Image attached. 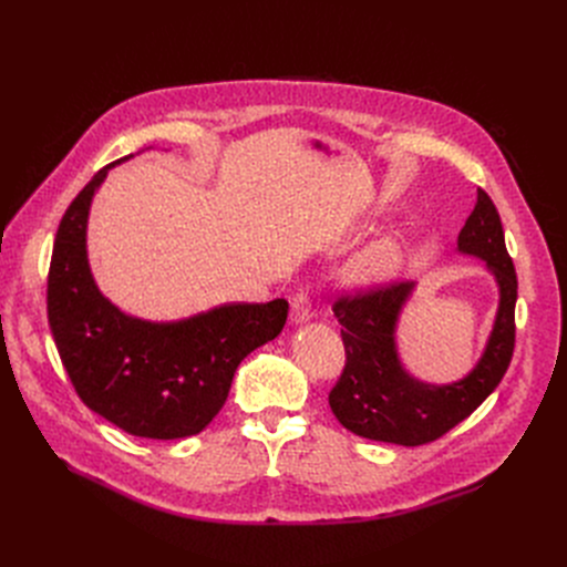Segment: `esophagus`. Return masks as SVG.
I'll list each match as a JSON object with an SVG mask.
<instances>
[{"label": "esophagus", "instance_id": "obj_1", "mask_svg": "<svg viewBox=\"0 0 567 567\" xmlns=\"http://www.w3.org/2000/svg\"><path fill=\"white\" fill-rule=\"evenodd\" d=\"M315 308H312V299L308 291H299L291 299V323H303L308 319H312Z\"/></svg>", "mask_w": 567, "mask_h": 567}]
</instances>
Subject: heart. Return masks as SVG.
Returning a JSON list of instances; mask_svg holds the SVG:
<instances>
[{"mask_svg":"<svg viewBox=\"0 0 567 567\" xmlns=\"http://www.w3.org/2000/svg\"><path fill=\"white\" fill-rule=\"evenodd\" d=\"M404 259V250L400 241L385 238L370 248H365L359 257L353 259L349 268V278L355 285H374L381 280H389L398 274V268Z\"/></svg>","mask_w":567,"mask_h":567,"instance_id":"obj_1","label":"heart"}]
</instances>
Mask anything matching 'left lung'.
Here are the masks:
<instances>
[{
	"label": "left lung",
	"instance_id": "1",
	"mask_svg": "<svg viewBox=\"0 0 567 567\" xmlns=\"http://www.w3.org/2000/svg\"><path fill=\"white\" fill-rule=\"evenodd\" d=\"M457 250L487 264L498 285V310L478 365L455 383H425L400 361L395 326L413 282L347 293L333 303L347 363L329 404L349 432L383 443L423 445L468 419L501 383L515 351L517 274L496 206L483 188L457 236Z\"/></svg>",
	"mask_w": 567,
	"mask_h": 567
}]
</instances>
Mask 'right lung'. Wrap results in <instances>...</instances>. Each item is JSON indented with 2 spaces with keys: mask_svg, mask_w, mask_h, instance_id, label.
I'll return each instance as SVG.
<instances>
[{
  "mask_svg": "<svg viewBox=\"0 0 567 567\" xmlns=\"http://www.w3.org/2000/svg\"><path fill=\"white\" fill-rule=\"evenodd\" d=\"M116 163L94 174L59 223L48 274L50 331L89 409L133 436H193L223 409L238 363L280 336L289 303H229L161 323L112 306L89 268L86 218Z\"/></svg>",
  "mask_w": 567,
  "mask_h": 567,
  "instance_id": "obj_1",
  "label": "right lung"
}]
</instances>
